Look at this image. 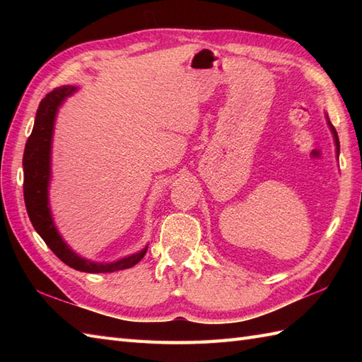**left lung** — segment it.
<instances>
[{"label": "left lung", "instance_id": "8db88e82", "mask_svg": "<svg viewBox=\"0 0 362 362\" xmlns=\"http://www.w3.org/2000/svg\"><path fill=\"white\" fill-rule=\"evenodd\" d=\"M327 124H328L329 130H332V134H333V140H334V146H336V157H337V160H339V138H337L336 129L333 127V124H332V122H329V119H328V115H327Z\"/></svg>", "mask_w": 362, "mask_h": 362}]
</instances>
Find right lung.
I'll return each instance as SVG.
<instances>
[{
  "label": "right lung",
  "instance_id": "obj_1",
  "mask_svg": "<svg viewBox=\"0 0 362 362\" xmlns=\"http://www.w3.org/2000/svg\"><path fill=\"white\" fill-rule=\"evenodd\" d=\"M76 91H78V87L73 86L59 87L46 95L42 99L40 105H38L33 134L28 138L25 156H23V171H25L23 191H25L26 210L35 232L42 236L46 245L65 264L76 269V271L88 274L122 271V269L135 266L146 255L148 245L140 252L130 253V255L122 257L117 261H110V263L91 261L81 257L65 243L62 235L59 233L56 222L52 219L49 206V182L54 124H56L59 109L66 101V98H70Z\"/></svg>",
  "mask_w": 362,
  "mask_h": 362
}]
</instances>
